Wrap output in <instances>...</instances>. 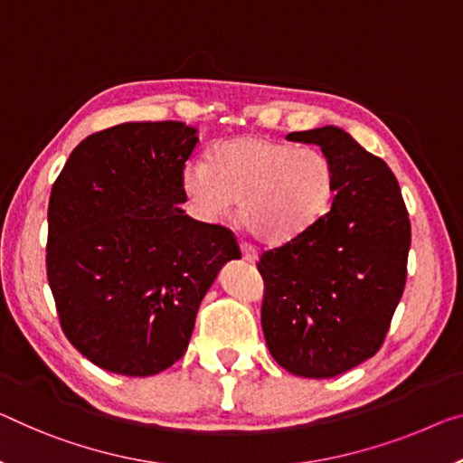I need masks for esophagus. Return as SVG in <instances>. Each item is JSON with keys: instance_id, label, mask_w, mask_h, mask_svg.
<instances>
[{"instance_id": "esophagus-1", "label": "esophagus", "mask_w": 463, "mask_h": 463, "mask_svg": "<svg viewBox=\"0 0 463 463\" xmlns=\"http://www.w3.org/2000/svg\"><path fill=\"white\" fill-rule=\"evenodd\" d=\"M240 250H241V259H244L246 262H256V248L254 246L246 244V241H241Z\"/></svg>"}]
</instances>
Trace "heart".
<instances>
[{"mask_svg":"<svg viewBox=\"0 0 463 463\" xmlns=\"http://www.w3.org/2000/svg\"><path fill=\"white\" fill-rule=\"evenodd\" d=\"M182 184L204 222H219L240 201L241 225L260 241L296 238L329 211L335 196V172L323 151L260 137L222 142L211 163L190 159Z\"/></svg>","mask_w":463,"mask_h":463,"instance_id":"obj_1","label":"heart"}]
</instances>
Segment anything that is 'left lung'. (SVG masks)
Segmentation results:
<instances>
[{
  "instance_id": "8db88e82",
  "label": "left lung",
  "mask_w": 463,
  "mask_h": 463,
  "mask_svg": "<svg viewBox=\"0 0 463 463\" xmlns=\"http://www.w3.org/2000/svg\"><path fill=\"white\" fill-rule=\"evenodd\" d=\"M288 140L321 146L335 196L315 225L262 252L260 323L277 364L329 379L379 352L403 294L410 219L393 172L352 134L323 126Z\"/></svg>"
}]
</instances>
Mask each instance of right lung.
Masks as SVG:
<instances>
[{"mask_svg":"<svg viewBox=\"0 0 463 463\" xmlns=\"http://www.w3.org/2000/svg\"><path fill=\"white\" fill-rule=\"evenodd\" d=\"M196 142L184 122L113 126L74 148L52 188L47 279L61 329L109 373L175 364L204 294L241 259L230 230L180 209Z\"/></svg>","mask_w":463,"mask_h":463,"instance_id":"right-lung-1","label":"right lung"}]
</instances>
